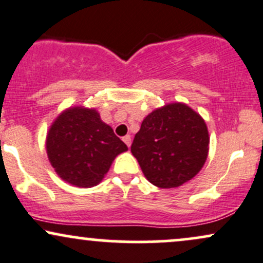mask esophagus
I'll list each match as a JSON object with an SVG mask.
<instances>
[{"label":"esophagus","instance_id":"34e87169","mask_svg":"<svg viewBox=\"0 0 263 263\" xmlns=\"http://www.w3.org/2000/svg\"><path fill=\"white\" fill-rule=\"evenodd\" d=\"M122 140H123V142H125L126 144H127V147L131 146V136H129V135H126L125 137L122 138Z\"/></svg>","mask_w":263,"mask_h":263}]
</instances>
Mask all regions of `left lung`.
<instances>
[{"mask_svg": "<svg viewBox=\"0 0 263 263\" xmlns=\"http://www.w3.org/2000/svg\"><path fill=\"white\" fill-rule=\"evenodd\" d=\"M208 151L204 120L184 104L165 105L151 112L131 146L144 177L159 188H176L195 177Z\"/></svg>", "mask_w": 263, "mask_h": 263, "instance_id": "8db88e82", "label": "left lung"}]
</instances>
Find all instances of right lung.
Segmentation results:
<instances>
[{
    "mask_svg": "<svg viewBox=\"0 0 263 263\" xmlns=\"http://www.w3.org/2000/svg\"><path fill=\"white\" fill-rule=\"evenodd\" d=\"M127 146L101 121L96 110L69 108L47 136V153L62 179L80 188L100 183L115 157Z\"/></svg>",
    "mask_w": 263,
    "mask_h": 263,
    "instance_id": "add662e5",
    "label": "right lung"
}]
</instances>
